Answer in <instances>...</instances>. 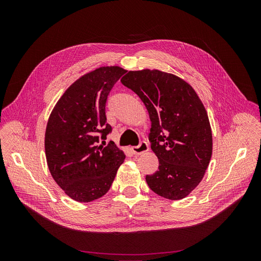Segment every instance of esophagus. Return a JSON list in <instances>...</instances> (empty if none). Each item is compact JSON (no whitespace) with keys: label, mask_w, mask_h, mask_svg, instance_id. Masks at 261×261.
I'll return each mask as SVG.
<instances>
[{"label":"esophagus","mask_w":261,"mask_h":261,"mask_svg":"<svg viewBox=\"0 0 261 261\" xmlns=\"http://www.w3.org/2000/svg\"><path fill=\"white\" fill-rule=\"evenodd\" d=\"M149 147L146 141H140V144L138 146H135L132 148V151L134 154H141L146 151H148Z\"/></svg>","instance_id":"34e87169"}]
</instances>
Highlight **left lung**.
I'll list each match as a JSON object with an SVG mask.
<instances>
[{
    "instance_id": "left-lung-1",
    "label": "left lung",
    "mask_w": 261,
    "mask_h": 261,
    "mask_svg": "<svg viewBox=\"0 0 261 261\" xmlns=\"http://www.w3.org/2000/svg\"><path fill=\"white\" fill-rule=\"evenodd\" d=\"M121 83L146 106L149 140L159 169L146 181L171 200L185 198L198 186L212 154V133L206 109L193 87L158 69L129 70Z\"/></svg>"
}]
</instances>
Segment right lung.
Instances as JSON below:
<instances>
[{
  "mask_svg": "<svg viewBox=\"0 0 261 261\" xmlns=\"http://www.w3.org/2000/svg\"><path fill=\"white\" fill-rule=\"evenodd\" d=\"M126 73L102 66L70 85L55 105L45 129L46 163L57 184L70 198L90 202L106 195L125 154L113 141L106 103L115 83ZM100 140H103L102 143Z\"/></svg>",
  "mask_w": 261,
  "mask_h": 261,
  "instance_id": "1",
  "label": "right lung"
}]
</instances>
